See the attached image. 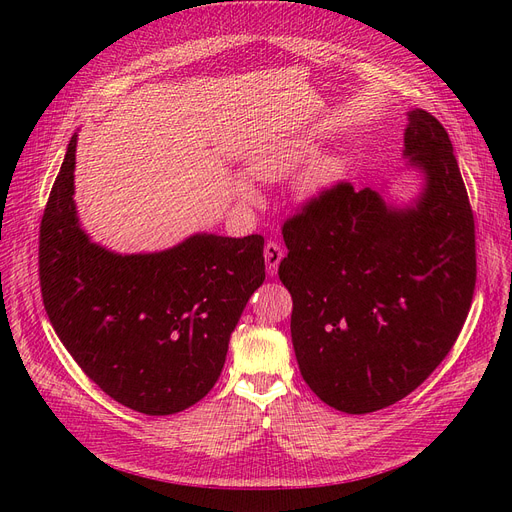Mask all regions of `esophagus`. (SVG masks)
Instances as JSON below:
<instances>
[{"instance_id": "obj_1", "label": "esophagus", "mask_w": 512, "mask_h": 512, "mask_svg": "<svg viewBox=\"0 0 512 512\" xmlns=\"http://www.w3.org/2000/svg\"><path fill=\"white\" fill-rule=\"evenodd\" d=\"M284 258V250L277 243H267L265 245V262H267V273L275 275L277 267H280V262Z\"/></svg>"}]
</instances>
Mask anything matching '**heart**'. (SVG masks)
<instances>
[{
	"instance_id": "1",
	"label": "heart",
	"mask_w": 512,
	"mask_h": 512,
	"mask_svg": "<svg viewBox=\"0 0 512 512\" xmlns=\"http://www.w3.org/2000/svg\"><path fill=\"white\" fill-rule=\"evenodd\" d=\"M314 153V145L307 141H282L252 153L245 162V170L256 181H280L288 177L294 168H299L305 160L312 158ZM344 170L346 162L342 156L318 158L303 168V173L297 177V188L294 190H297L301 200H309L335 185L342 179ZM232 190H235L243 203H256L258 200L254 183L245 175H237L232 179Z\"/></svg>"
}]
</instances>
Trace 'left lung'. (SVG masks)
<instances>
[{
    "mask_svg": "<svg viewBox=\"0 0 512 512\" xmlns=\"http://www.w3.org/2000/svg\"><path fill=\"white\" fill-rule=\"evenodd\" d=\"M408 205L350 183L309 200L284 224L280 280L301 376L324 404L376 412L436 369L466 322L476 284L474 215L442 123L408 111Z\"/></svg>",
    "mask_w": 512,
    "mask_h": 512,
    "instance_id": "obj_1",
    "label": "left lung"
}]
</instances>
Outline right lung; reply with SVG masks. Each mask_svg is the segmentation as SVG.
Listing matches in <instances>:
<instances>
[{"mask_svg":"<svg viewBox=\"0 0 512 512\" xmlns=\"http://www.w3.org/2000/svg\"><path fill=\"white\" fill-rule=\"evenodd\" d=\"M76 136L40 224L44 309L106 395L149 416L181 412L222 374L230 333L265 282V239L196 232L162 252L106 250L76 215Z\"/></svg>","mask_w":512,"mask_h":512,"instance_id":"add662e5","label":"right lung"}]
</instances>
